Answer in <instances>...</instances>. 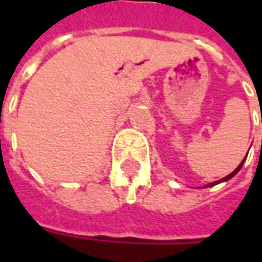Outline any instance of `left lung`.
<instances>
[{
	"instance_id": "left-lung-1",
	"label": "left lung",
	"mask_w": 262,
	"mask_h": 262,
	"mask_svg": "<svg viewBox=\"0 0 262 262\" xmlns=\"http://www.w3.org/2000/svg\"><path fill=\"white\" fill-rule=\"evenodd\" d=\"M247 156H248V155H247ZM245 160H247V157H245V159H244V160L241 162V165H239V166H237L236 169H235V170L232 172V173H229V175L225 176V178H222V179H219V181H216V182H210V184H207V185H204V188H210V186H214V185H217V184H220V182H226V181H229V179H232V178H233V176L236 175L237 172L241 170V167H242V165H244V162H245Z\"/></svg>"
}]
</instances>
